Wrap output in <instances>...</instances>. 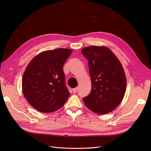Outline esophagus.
I'll return each instance as SVG.
<instances>
[{
    "label": "esophagus",
    "mask_w": 151,
    "mask_h": 151,
    "mask_svg": "<svg viewBox=\"0 0 151 151\" xmlns=\"http://www.w3.org/2000/svg\"><path fill=\"white\" fill-rule=\"evenodd\" d=\"M77 90H78V88H76L72 89L73 93H77Z\"/></svg>",
    "instance_id": "obj_1"
}]
</instances>
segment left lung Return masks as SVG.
Masks as SVG:
<instances>
[{
  "label": "left lung",
  "instance_id": "obj_1",
  "mask_svg": "<svg viewBox=\"0 0 151 151\" xmlns=\"http://www.w3.org/2000/svg\"><path fill=\"white\" fill-rule=\"evenodd\" d=\"M88 59L91 91L83 98L86 107L103 115L113 111L124 97L127 79L120 62L105 47L91 46L81 50Z\"/></svg>",
  "mask_w": 151,
  "mask_h": 151
}]
</instances>
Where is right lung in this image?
I'll use <instances>...</instances> for the list:
<instances>
[{
	"instance_id": "1",
	"label": "right lung",
	"mask_w": 151,
	"mask_h": 151,
	"mask_svg": "<svg viewBox=\"0 0 151 151\" xmlns=\"http://www.w3.org/2000/svg\"><path fill=\"white\" fill-rule=\"evenodd\" d=\"M72 52L67 48L47 50L34 57L27 66L22 79V93L38 111H55L69 97L62 67Z\"/></svg>"
}]
</instances>
